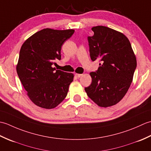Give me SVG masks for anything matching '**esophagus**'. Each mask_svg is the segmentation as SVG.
<instances>
[{
  "mask_svg": "<svg viewBox=\"0 0 151 151\" xmlns=\"http://www.w3.org/2000/svg\"><path fill=\"white\" fill-rule=\"evenodd\" d=\"M75 76H76V78H79L82 77V76H83V75H82V74H76Z\"/></svg>",
  "mask_w": 151,
  "mask_h": 151,
  "instance_id": "esophagus-1",
  "label": "esophagus"
}]
</instances>
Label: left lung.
Here are the masks:
<instances>
[{"label":"left lung","instance_id":"left-lung-1","mask_svg":"<svg viewBox=\"0 0 151 151\" xmlns=\"http://www.w3.org/2000/svg\"><path fill=\"white\" fill-rule=\"evenodd\" d=\"M88 37L91 60H100L96 72L89 73L91 85L85 88L88 97L101 107L118 103L126 95L137 66L129 39L119 32L104 26L91 28Z\"/></svg>","mask_w":151,"mask_h":151}]
</instances>
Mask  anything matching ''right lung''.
Instances as JSON below:
<instances>
[{
    "label": "right lung",
    "instance_id": "obj_1",
    "mask_svg": "<svg viewBox=\"0 0 151 151\" xmlns=\"http://www.w3.org/2000/svg\"><path fill=\"white\" fill-rule=\"evenodd\" d=\"M74 32L45 28L22 44L16 69L28 97L37 106L52 109L66 97L74 75L52 65L54 60H61L63 44Z\"/></svg>",
    "mask_w": 151,
    "mask_h": 151
}]
</instances>
